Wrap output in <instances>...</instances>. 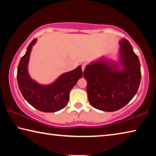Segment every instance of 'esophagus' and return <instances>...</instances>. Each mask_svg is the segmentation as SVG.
I'll return each mask as SVG.
<instances>
[{
	"instance_id": "obj_1",
	"label": "esophagus",
	"mask_w": 156,
	"mask_h": 156,
	"mask_svg": "<svg viewBox=\"0 0 156 156\" xmlns=\"http://www.w3.org/2000/svg\"><path fill=\"white\" fill-rule=\"evenodd\" d=\"M85 67H86V64H85V63H84V64L82 65V70H83V72H84V69H85Z\"/></svg>"
}]
</instances>
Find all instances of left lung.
Segmentation results:
<instances>
[{
    "mask_svg": "<svg viewBox=\"0 0 156 156\" xmlns=\"http://www.w3.org/2000/svg\"><path fill=\"white\" fill-rule=\"evenodd\" d=\"M118 60L102 56L86 65L84 78L92 107L103 112H115L135 96L141 80L140 63L130 43L119 41Z\"/></svg>",
    "mask_w": 156,
    "mask_h": 156,
    "instance_id": "1",
    "label": "left lung"
}]
</instances>
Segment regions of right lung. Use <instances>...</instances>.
Wrapping results in <instances>:
<instances>
[{
	"label": "right lung",
	"mask_w": 156,
	"mask_h": 156,
	"mask_svg": "<svg viewBox=\"0 0 156 156\" xmlns=\"http://www.w3.org/2000/svg\"><path fill=\"white\" fill-rule=\"evenodd\" d=\"M36 42L37 38L31 42L20 60L17 71L18 87L28 103L36 109L43 112H56L67 105L71 89L82 78L83 71L79 65L75 69L62 73L48 84H42L33 80L28 72V64L31 49Z\"/></svg>",
	"instance_id": "add662e5"
}]
</instances>
